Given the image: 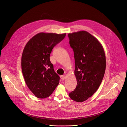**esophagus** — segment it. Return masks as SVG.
<instances>
[{"label": "esophagus", "instance_id": "1", "mask_svg": "<svg viewBox=\"0 0 127 127\" xmlns=\"http://www.w3.org/2000/svg\"><path fill=\"white\" fill-rule=\"evenodd\" d=\"M60 77H61V79L62 80H64L66 78V76H65L64 75H61L60 76Z\"/></svg>", "mask_w": 127, "mask_h": 127}]
</instances>
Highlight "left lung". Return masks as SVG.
Masks as SVG:
<instances>
[{
    "label": "left lung",
    "mask_w": 127,
    "mask_h": 127,
    "mask_svg": "<svg viewBox=\"0 0 127 127\" xmlns=\"http://www.w3.org/2000/svg\"><path fill=\"white\" fill-rule=\"evenodd\" d=\"M74 55L77 86L69 95L77 102L91 97L98 88L105 73L106 60L103 47L94 36L84 31L68 34Z\"/></svg>",
    "instance_id": "obj_1"
}]
</instances>
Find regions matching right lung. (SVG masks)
I'll use <instances>...</instances> for the list:
<instances>
[{
  "label": "right lung",
  "mask_w": 127,
  "mask_h": 127,
  "mask_svg": "<svg viewBox=\"0 0 127 127\" xmlns=\"http://www.w3.org/2000/svg\"><path fill=\"white\" fill-rule=\"evenodd\" d=\"M66 33L40 32L27 43L22 56V69L26 83L38 98L49 97L59 83L50 55L53 48L62 41Z\"/></svg>",
  "instance_id": "1"
}]
</instances>
